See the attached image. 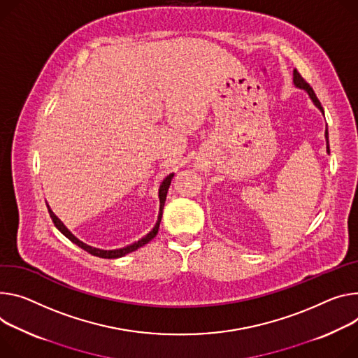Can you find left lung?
Wrapping results in <instances>:
<instances>
[{
    "instance_id": "1",
    "label": "left lung",
    "mask_w": 358,
    "mask_h": 358,
    "mask_svg": "<svg viewBox=\"0 0 358 358\" xmlns=\"http://www.w3.org/2000/svg\"><path fill=\"white\" fill-rule=\"evenodd\" d=\"M292 83H294V85L297 87V88H300V90H304L307 94H308V96L311 99V101L314 103V106L324 114V110H322V107H321V103L318 101V99H317V95H315V92H314V90L310 87V84L300 76V73L297 71V70H294L292 71ZM326 141H327V152L330 154V145H329V128L326 127Z\"/></svg>"
}]
</instances>
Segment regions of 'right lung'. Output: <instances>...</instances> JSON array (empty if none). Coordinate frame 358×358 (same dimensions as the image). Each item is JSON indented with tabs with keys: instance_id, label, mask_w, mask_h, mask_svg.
<instances>
[{
	"instance_id": "right-lung-1",
	"label": "right lung",
	"mask_w": 358,
	"mask_h": 358,
	"mask_svg": "<svg viewBox=\"0 0 358 358\" xmlns=\"http://www.w3.org/2000/svg\"><path fill=\"white\" fill-rule=\"evenodd\" d=\"M173 177H174L173 173H171L170 176H167L164 180H162V182H161V185H159V188H158L159 211H158V218H157L155 225L152 227V230H151L147 236H144L143 238H140L138 241H136V243H133V244H129V245H127V247H122V248H117V250H101V248H95V247H91V245H88V244L80 241V240L67 229V227L61 222V220L51 211V208H50L48 204H47V208H48V213H50V217H51L54 225L61 231V234L66 236L70 241H73L74 244H77L78 247H81L83 250H85L87 252L92 254V255H95V257H100V258H120V257H124V255L128 254V252H133V251L138 250L140 247L145 245L148 241H151V240L157 236L158 227H159V222H161V217H162V208H164V203H166V197H167V191H169V187H170V184H171Z\"/></svg>"
}]
</instances>
